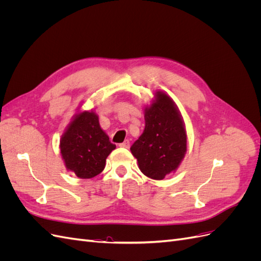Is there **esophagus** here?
I'll return each instance as SVG.
<instances>
[{
	"instance_id": "esophagus-1",
	"label": "esophagus",
	"mask_w": 261,
	"mask_h": 261,
	"mask_svg": "<svg viewBox=\"0 0 261 261\" xmlns=\"http://www.w3.org/2000/svg\"><path fill=\"white\" fill-rule=\"evenodd\" d=\"M129 140L128 139H126L125 141H123V143L122 144H120V145H118V146H120V147H123V148H129Z\"/></svg>"
}]
</instances>
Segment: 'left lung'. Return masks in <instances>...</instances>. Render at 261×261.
Segmentation results:
<instances>
[{"label":"left lung","mask_w":261,"mask_h":261,"mask_svg":"<svg viewBox=\"0 0 261 261\" xmlns=\"http://www.w3.org/2000/svg\"><path fill=\"white\" fill-rule=\"evenodd\" d=\"M186 148L185 127L174 102L158 92L154 103L145 110V130L130 147L140 171L162 179L177 169Z\"/></svg>","instance_id":"1"}]
</instances>
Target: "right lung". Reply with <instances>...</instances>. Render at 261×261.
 <instances>
[{"instance_id":"right-lung-1","label":"right lung","mask_w":261,"mask_h":261,"mask_svg":"<svg viewBox=\"0 0 261 261\" xmlns=\"http://www.w3.org/2000/svg\"><path fill=\"white\" fill-rule=\"evenodd\" d=\"M60 148L67 170L81 178H91L103 171L106 159L115 145L101 129L97 114L83 112L70 123Z\"/></svg>"}]
</instances>
